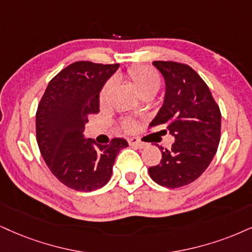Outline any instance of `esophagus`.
Masks as SVG:
<instances>
[{"instance_id":"obj_1","label":"esophagus","mask_w":252,"mask_h":252,"mask_svg":"<svg viewBox=\"0 0 252 252\" xmlns=\"http://www.w3.org/2000/svg\"><path fill=\"white\" fill-rule=\"evenodd\" d=\"M128 142H129V145H131V146H134V147L139 148V150H142V148H145V147H146V144H145V142L139 141L138 139H135V138L129 139Z\"/></svg>"}]
</instances>
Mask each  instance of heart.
I'll use <instances>...</instances> for the list:
<instances>
[{"label": "heart", "mask_w": 252, "mask_h": 252, "mask_svg": "<svg viewBox=\"0 0 252 252\" xmlns=\"http://www.w3.org/2000/svg\"><path fill=\"white\" fill-rule=\"evenodd\" d=\"M127 77L133 83L135 90L140 95L155 94L159 91L161 85L160 76L157 71L150 66H146V65L133 66L127 71ZM112 86H113V80H108L104 84V86L100 90V93H99V99H100L101 102H104L107 99ZM123 126L126 131H131V129L134 128L135 125L133 121L126 120Z\"/></svg>", "instance_id": "obj_1"}]
</instances>
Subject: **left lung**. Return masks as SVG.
<instances>
[{"label":"left lung","mask_w":252,"mask_h":252,"mask_svg":"<svg viewBox=\"0 0 252 252\" xmlns=\"http://www.w3.org/2000/svg\"><path fill=\"white\" fill-rule=\"evenodd\" d=\"M166 83L163 104L151 127L162 126L172 134L170 150L159 147L162 159L148 173L167 188L187 186L208 168L221 138V112L207 84L188 65L155 61Z\"/></svg>","instance_id":"1"}]
</instances>
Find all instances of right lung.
I'll return each instance as SVG.
<instances>
[{"label": "right lung", "mask_w": 252, "mask_h": 252, "mask_svg": "<svg viewBox=\"0 0 252 252\" xmlns=\"http://www.w3.org/2000/svg\"><path fill=\"white\" fill-rule=\"evenodd\" d=\"M119 64L76 62L50 80L36 112V138L51 173L78 191L101 188L110 180L125 139L99 145L84 138L88 118L99 112V93Z\"/></svg>", "instance_id": "right-lung-1"}]
</instances>
